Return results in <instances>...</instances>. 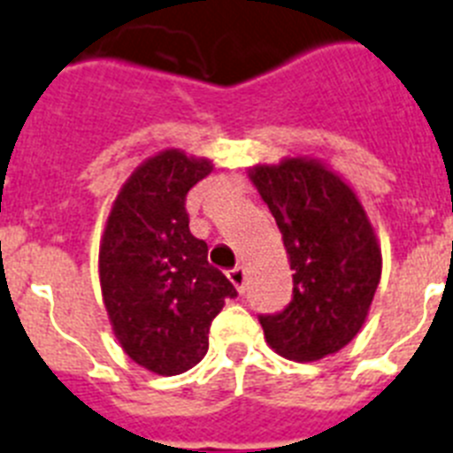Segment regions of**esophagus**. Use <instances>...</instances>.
I'll return each instance as SVG.
<instances>
[{
    "label": "esophagus",
    "mask_w": 453,
    "mask_h": 453,
    "mask_svg": "<svg viewBox=\"0 0 453 453\" xmlns=\"http://www.w3.org/2000/svg\"><path fill=\"white\" fill-rule=\"evenodd\" d=\"M227 279L233 280L234 288H237V290L244 295V292H246V272H244V267L230 269V272H227Z\"/></svg>",
    "instance_id": "1"
}]
</instances>
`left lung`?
<instances>
[{"label":"left lung","mask_w":453,"mask_h":453,"mask_svg":"<svg viewBox=\"0 0 453 453\" xmlns=\"http://www.w3.org/2000/svg\"><path fill=\"white\" fill-rule=\"evenodd\" d=\"M250 180L276 219L292 269L290 303L257 315L267 343L295 362L338 352L362 329L382 272L366 211L320 163L288 158L253 168Z\"/></svg>","instance_id":"left-lung-1"}]
</instances>
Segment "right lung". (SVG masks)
<instances>
[{"label": "right lung", "mask_w": 453, "mask_h": 453, "mask_svg": "<svg viewBox=\"0 0 453 453\" xmlns=\"http://www.w3.org/2000/svg\"><path fill=\"white\" fill-rule=\"evenodd\" d=\"M211 163L168 150L142 163L117 196L98 272L110 322L133 362L180 375L209 348V326L237 297L188 230L186 196Z\"/></svg>", "instance_id": "right-lung-1"}]
</instances>
